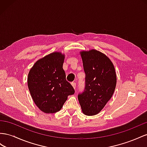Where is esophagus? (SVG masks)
Instances as JSON below:
<instances>
[{"label": "esophagus", "mask_w": 147, "mask_h": 147, "mask_svg": "<svg viewBox=\"0 0 147 147\" xmlns=\"http://www.w3.org/2000/svg\"><path fill=\"white\" fill-rule=\"evenodd\" d=\"M71 85H72V86L73 87V88L74 89V90H76V82H71Z\"/></svg>", "instance_id": "esophagus-1"}]
</instances>
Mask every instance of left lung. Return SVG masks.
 I'll use <instances>...</instances> for the list:
<instances>
[{
    "instance_id": "obj_1",
    "label": "left lung",
    "mask_w": 147,
    "mask_h": 147,
    "mask_svg": "<svg viewBox=\"0 0 147 147\" xmlns=\"http://www.w3.org/2000/svg\"><path fill=\"white\" fill-rule=\"evenodd\" d=\"M86 74L85 88L78 94L83 113L98 114L110 100L116 84L115 67L105 54L96 50L81 53Z\"/></svg>"
}]
</instances>
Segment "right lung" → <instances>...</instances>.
I'll use <instances>...</instances> for the list:
<instances>
[{"label": "right lung", "mask_w": 147, "mask_h": 147, "mask_svg": "<svg viewBox=\"0 0 147 147\" xmlns=\"http://www.w3.org/2000/svg\"><path fill=\"white\" fill-rule=\"evenodd\" d=\"M64 55L53 52L35 63L28 77V86L32 100L45 113L59 111L68 96L74 89L66 81L63 69Z\"/></svg>", "instance_id": "add662e5"}]
</instances>
